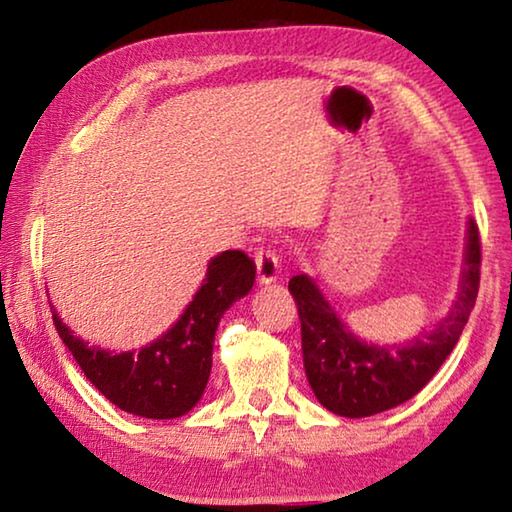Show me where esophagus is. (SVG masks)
<instances>
[{
	"label": "esophagus",
	"instance_id": "esophagus-1",
	"mask_svg": "<svg viewBox=\"0 0 512 512\" xmlns=\"http://www.w3.org/2000/svg\"><path fill=\"white\" fill-rule=\"evenodd\" d=\"M255 266H257V277L262 284H271L277 280V273H280V259H277L273 250L259 248L255 253Z\"/></svg>",
	"mask_w": 512,
	"mask_h": 512
}]
</instances>
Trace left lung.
<instances>
[{
    "instance_id": "obj_1",
    "label": "left lung",
    "mask_w": 512,
    "mask_h": 512,
    "mask_svg": "<svg viewBox=\"0 0 512 512\" xmlns=\"http://www.w3.org/2000/svg\"><path fill=\"white\" fill-rule=\"evenodd\" d=\"M479 275L481 237L479 225L470 219L461 291L452 311L433 332L415 336L402 348L359 341L329 307L316 282L307 275H293L289 291L298 305L302 359L318 402L343 418H366L420 393L463 334L479 293Z\"/></svg>"
}]
</instances>
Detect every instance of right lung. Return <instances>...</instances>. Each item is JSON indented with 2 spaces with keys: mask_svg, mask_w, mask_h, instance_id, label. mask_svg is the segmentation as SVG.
I'll list each match as a JSON object with an SVG mask.
<instances>
[{
  "mask_svg": "<svg viewBox=\"0 0 512 512\" xmlns=\"http://www.w3.org/2000/svg\"><path fill=\"white\" fill-rule=\"evenodd\" d=\"M255 262L225 250L207 264V275L185 314L167 334L133 352H108L74 336L51 307L56 332L94 386L121 411L153 420L192 411L212 370L214 334L223 311L253 289Z\"/></svg>",
  "mask_w": 512,
  "mask_h": 512,
  "instance_id": "add662e5",
  "label": "right lung"
}]
</instances>
